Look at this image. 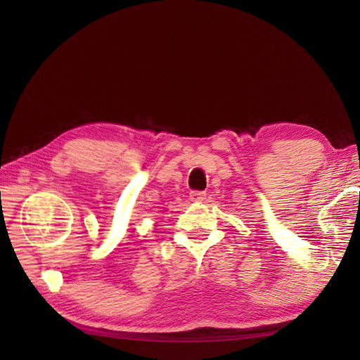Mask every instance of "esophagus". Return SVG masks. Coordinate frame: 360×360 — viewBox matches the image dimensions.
Masks as SVG:
<instances>
[{
  "label": "esophagus",
  "instance_id": "1",
  "mask_svg": "<svg viewBox=\"0 0 360 360\" xmlns=\"http://www.w3.org/2000/svg\"><path fill=\"white\" fill-rule=\"evenodd\" d=\"M188 197H191L192 202H203V200L206 198V192H203V191H192Z\"/></svg>",
  "mask_w": 360,
  "mask_h": 360
}]
</instances>
